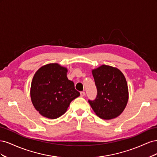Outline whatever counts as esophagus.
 Returning a JSON list of instances; mask_svg holds the SVG:
<instances>
[{
  "label": "esophagus",
  "mask_w": 157,
  "mask_h": 157,
  "mask_svg": "<svg viewBox=\"0 0 157 157\" xmlns=\"http://www.w3.org/2000/svg\"><path fill=\"white\" fill-rule=\"evenodd\" d=\"M85 95H86V93H85L84 92H80V96H81V97H84Z\"/></svg>",
  "instance_id": "1"
}]
</instances>
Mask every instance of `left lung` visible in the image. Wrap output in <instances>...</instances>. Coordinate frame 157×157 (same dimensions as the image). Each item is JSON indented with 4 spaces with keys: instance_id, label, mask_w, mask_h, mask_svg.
I'll use <instances>...</instances> for the list:
<instances>
[{
    "instance_id": "obj_1",
    "label": "left lung",
    "mask_w": 157,
    "mask_h": 157,
    "mask_svg": "<svg viewBox=\"0 0 157 157\" xmlns=\"http://www.w3.org/2000/svg\"><path fill=\"white\" fill-rule=\"evenodd\" d=\"M97 96L88 100L96 115L105 120L119 116L124 110L128 100L126 78L121 71L111 66L103 65L92 70Z\"/></svg>"
}]
</instances>
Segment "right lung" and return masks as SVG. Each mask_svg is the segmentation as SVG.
<instances>
[{
  "mask_svg": "<svg viewBox=\"0 0 157 157\" xmlns=\"http://www.w3.org/2000/svg\"><path fill=\"white\" fill-rule=\"evenodd\" d=\"M67 69L58 63L42 66L35 73L31 86V98L41 115L55 119L63 115L70 103L80 96L74 82L67 77Z\"/></svg>",
  "mask_w": 157,
  "mask_h": 157,
  "instance_id": "obj_1",
  "label": "right lung"
}]
</instances>
